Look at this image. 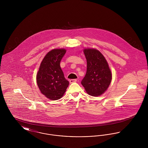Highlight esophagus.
<instances>
[{
    "label": "esophagus",
    "mask_w": 148,
    "mask_h": 148,
    "mask_svg": "<svg viewBox=\"0 0 148 148\" xmlns=\"http://www.w3.org/2000/svg\"><path fill=\"white\" fill-rule=\"evenodd\" d=\"M77 81V79H71V80H69V82H70V83H75V82H76Z\"/></svg>",
    "instance_id": "34e87169"
}]
</instances>
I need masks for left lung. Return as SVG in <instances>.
I'll use <instances>...</instances> for the list:
<instances>
[{"label": "left lung", "instance_id": "8db88e82", "mask_svg": "<svg viewBox=\"0 0 148 148\" xmlns=\"http://www.w3.org/2000/svg\"><path fill=\"white\" fill-rule=\"evenodd\" d=\"M87 62L85 76L81 83L86 92L93 97L104 94L110 84L112 74L104 56L94 48H85Z\"/></svg>", "mask_w": 148, "mask_h": 148}]
</instances>
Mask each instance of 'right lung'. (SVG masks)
Returning <instances> with one entry per match:
<instances>
[{
  "label": "right lung",
  "mask_w": 148,
  "mask_h": 148,
  "mask_svg": "<svg viewBox=\"0 0 148 148\" xmlns=\"http://www.w3.org/2000/svg\"><path fill=\"white\" fill-rule=\"evenodd\" d=\"M66 51L63 48L50 50L43 58L36 74V83L40 91L51 100L61 98L69 84L60 66Z\"/></svg>",
  "instance_id": "obj_1"
}]
</instances>
